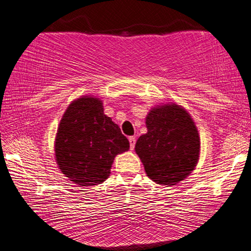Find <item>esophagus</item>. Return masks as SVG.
Wrapping results in <instances>:
<instances>
[{
    "mask_svg": "<svg viewBox=\"0 0 251 251\" xmlns=\"http://www.w3.org/2000/svg\"><path fill=\"white\" fill-rule=\"evenodd\" d=\"M128 140H129V148H131V150H133V149H134L135 142H136L135 136H129Z\"/></svg>",
    "mask_w": 251,
    "mask_h": 251,
    "instance_id": "1",
    "label": "esophagus"
}]
</instances>
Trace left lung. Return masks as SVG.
Here are the masks:
<instances>
[{
    "label": "left lung",
    "mask_w": 251,
    "mask_h": 251,
    "mask_svg": "<svg viewBox=\"0 0 251 251\" xmlns=\"http://www.w3.org/2000/svg\"><path fill=\"white\" fill-rule=\"evenodd\" d=\"M146 125L148 132L138 139L135 151L147 176L159 185H176L198 164V128L189 113L176 104L153 108Z\"/></svg>",
    "instance_id": "1"
}]
</instances>
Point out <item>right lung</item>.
I'll return each instance as SVG.
<instances>
[{
  "instance_id": "1",
  "label": "right lung",
  "mask_w": 251,
  "mask_h": 251,
  "mask_svg": "<svg viewBox=\"0 0 251 251\" xmlns=\"http://www.w3.org/2000/svg\"><path fill=\"white\" fill-rule=\"evenodd\" d=\"M129 149L119 126L103 112L99 99L82 96L66 109L55 142L56 160L65 176L80 186L109 178L113 159Z\"/></svg>"
}]
</instances>
